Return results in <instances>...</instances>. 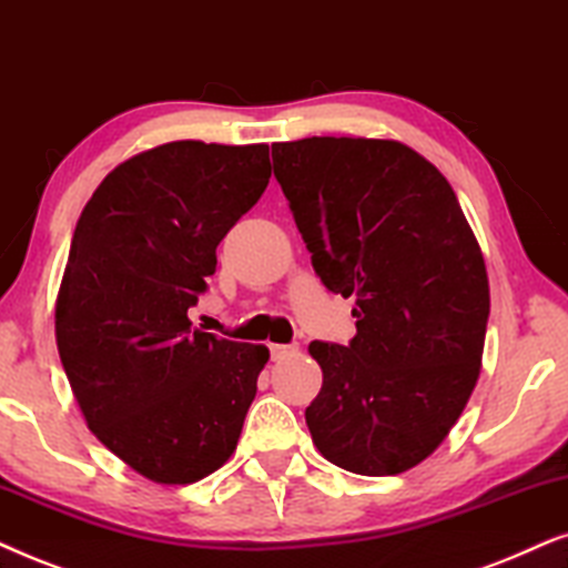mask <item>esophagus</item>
Listing matches in <instances>:
<instances>
[{"mask_svg":"<svg viewBox=\"0 0 568 568\" xmlns=\"http://www.w3.org/2000/svg\"><path fill=\"white\" fill-rule=\"evenodd\" d=\"M298 351V345H270V355L272 361H283L288 358V355H293Z\"/></svg>","mask_w":568,"mask_h":568,"instance_id":"esophagus-1","label":"esophagus"}]
</instances>
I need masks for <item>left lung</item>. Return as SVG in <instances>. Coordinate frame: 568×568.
Instances as JSON below:
<instances>
[{
  "mask_svg": "<svg viewBox=\"0 0 568 568\" xmlns=\"http://www.w3.org/2000/svg\"><path fill=\"white\" fill-rule=\"evenodd\" d=\"M272 165L314 272L355 298L351 343L308 345L316 449L358 475L410 470L463 415L486 343V262L455 189L395 140L275 142Z\"/></svg>",
  "mask_w": 568,
  "mask_h": 568,
  "instance_id": "8db88e82",
  "label": "left lung"
}]
</instances>
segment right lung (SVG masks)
Here are the masks:
<instances>
[{
	"instance_id": "obj_1",
	"label": "right lung",
	"mask_w": 568,
	"mask_h": 568,
	"mask_svg": "<svg viewBox=\"0 0 568 568\" xmlns=\"http://www.w3.org/2000/svg\"><path fill=\"white\" fill-rule=\"evenodd\" d=\"M270 176L267 145L165 142L116 165L74 229L59 358L98 442L155 483L207 478L239 444L270 351L186 312Z\"/></svg>"
}]
</instances>
